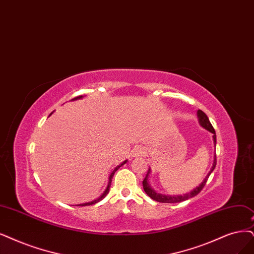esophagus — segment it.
Returning a JSON list of instances; mask_svg holds the SVG:
<instances>
[{"label": "esophagus", "instance_id": "1", "mask_svg": "<svg viewBox=\"0 0 254 254\" xmlns=\"http://www.w3.org/2000/svg\"><path fill=\"white\" fill-rule=\"evenodd\" d=\"M144 155H145V149L141 146H136L133 149V153H132L133 157H141V156H144Z\"/></svg>", "mask_w": 254, "mask_h": 254}]
</instances>
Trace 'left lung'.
Masks as SVG:
<instances>
[{
  "label": "left lung",
  "mask_w": 254,
  "mask_h": 254,
  "mask_svg": "<svg viewBox=\"0 0 254 254\" xmlns=\"http://www.w3.org/2000/svg\"><path fill=\"white\" fill-rule=\"evenodd\" d=\"M198 117H199V122H200L201 127L206 128L207 130H209L210 133L213 134L212 137H213V142H214V145H215V143H217V136H215V130H214L213 127L211 126L207 115H206L203 111L199 110L198 111ZM215 165H217V156L214 155L211 170L207 174V176L205 177V179L203 180V182L199 186H196L195 189L193 190H191L190 192L185 193V194H180V195H166V194L158 193L157 191H155L151 187V185H149V183H148V176H149V173H151V168H148V172H147V174H146V176L144 178V180L142 182L143 190L146 192V194L149 196V198H152L153 200H155L157 202H160V203H179V202H182V201H186V200H189V199L192 198V196L198 194L203 190V187L205 186L206 182H207L210 174L213 172Z\"/></svg>",
  "instance_id": "1"
}]
</instances>
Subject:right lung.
Wrapping results in <instances>:
<instances>
[{
	"label": "right lung",
	"mask_w": 254,
	"mask_h": 254,
	"mask_svg": "<svg viewBox=\"0 0 254 254\" xmlns=\"http://www.w3.org/2000/svg\"><path fill=\"white\" fill-rule=\"evenodd\" d=\"M80 98H82V96H77V97H75V98H73L72 100H76V99H80ZM53 113V112H52ZM51 113V114H52ZM51 114L49 115V116H51ZM127 160H126V161H124L122 162L121 164H119L117 167H115L114 170H113V172L111 173V175H110V177H109V183H108V186H107V189H106V190L102 192V194L99 196V198H97L96 200H93V201H91V202H88V203H82V204H78V206H88V205H93V204H95V203H98L99 201H101L103 198H106V195L109 193V191H110V187H111V182H112V178H113V176H114V174H115V172L118 170V168L120 167V166H122L124 164H126L127 163Z\"/></svg>",
	"instance_id": "add662e5"
}]
</instances>
